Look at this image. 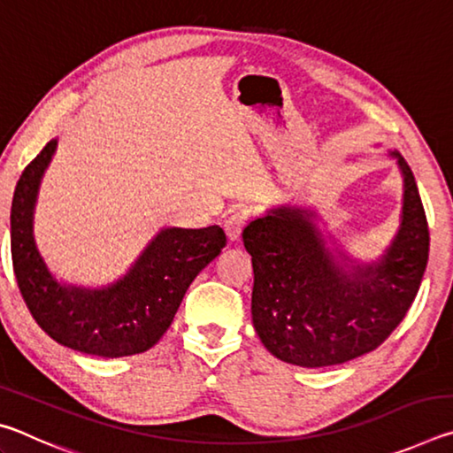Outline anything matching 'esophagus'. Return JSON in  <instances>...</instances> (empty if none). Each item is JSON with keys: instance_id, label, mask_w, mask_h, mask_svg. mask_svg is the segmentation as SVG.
<instances>
[{"instance_id": "34e87169", "label": "esophagus", "mask_w": 453, "mask_h": 453, "mask_svg": "<svg viewBox=\"0 0 453 453\" xmlns=\"http://www.w3.org/2000/svg\"><path fill=\"white\" fill-rule=\"evenodd\" d=\"M248 218L250 213L245 210H234L224 221V227H226V234H227V240L229 242H235L237 237H240L242 229L248 224Z\"/></svg>"}]
</instances>
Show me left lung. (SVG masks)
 I'll return each instance as SVG.
<instances>
[{"label":"left lung","mask_w":453,"mask_h":453,"mask_svg":"<svg viewBox=\"0 0 453 453\" xmlns=\"http://www.w3.org/2000/svg\"><path fill=\"white\" fill-rule=\"evenodd\" d=\"M402 224L378 264L346 267L326 248L313 213L281 205L243 229L254 264L251 318L281 362L324 367L380 348L416 300L429 254V229L410 165Z\"/></svg>","instance_id":"obj_1"}]
</instances>
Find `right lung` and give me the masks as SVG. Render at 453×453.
Instances as JSON below:
<instances>
[{"mask_svg":"<svg viewBox=\"0 0 453 453\" xmlns=\"http://www.w3.org/2000/svg\"><path fill=\"white\" fill-rule=\"evenodd\" d=\"M51 140L21 172L12 202V262L21 297L45 334L75 351L124 357L156 346L189 283L226 248L219 226L159 232L124 280L104 289L61 286L34 242V205L56 151Z\"/></svg>","mask_w":453,"mask_h":453,"instance_id":"obj_1","label":"right lung"}]
</instances>
